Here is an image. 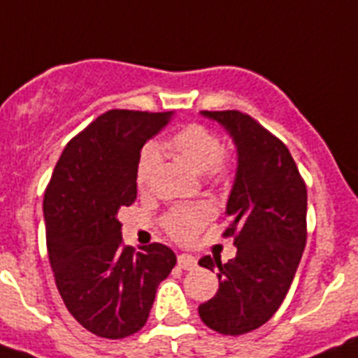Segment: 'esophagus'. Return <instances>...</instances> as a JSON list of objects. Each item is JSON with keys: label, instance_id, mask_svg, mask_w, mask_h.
Segmentation results:
<instances>
[{"label": "esophagus", "instance_id": "esophagus-1", "mask_svg": "<svg viewBox=\"0 0 358 358\" xmlns=\"http://www.w3.org/2000/svg\"><path fill=\"white\" fill-rule=\"evenodd\" d=\"M178 266L183 270H194L198 266V261L192 256H189V254H180Z\"/></svg>", "mask_w": 358, "mask_h": 358}]
</instances>
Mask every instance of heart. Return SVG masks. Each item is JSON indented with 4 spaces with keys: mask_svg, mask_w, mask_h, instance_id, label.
<instances>
[{
    "mask_svg": "<svg viewBox=\"0 0 358 358\" xmlns=\"http://www.w3.org/2000/svg\"><path fill=\"white\" fill-rule=\"evenodd\" d=\"M169 149L198 175L223 178L231 171V160L222 151L220 136L201 124L182 127L169 138ZM162 155L157 144H145L136 162V185L141 191L153 187ZM213 217L209 205H191L173 209L164 217V227L176 241H191Z\"/></svg>",
    "mask_w": 358,
    "mask_h": 358,
    "instance_id": "heart-1",
    "label": "heart"
}]
</instances>
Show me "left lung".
<instances>
[{
	"mask_svg": "<svg viewBox=\"0 0 358 358\" xmlns=\"http://www.w3.org/2000/svg\"><path fill=\"white\" fill-rule=\"evenodd\" d=\"M229 133L238 167L225 214L234 259L205 256L220 288L198 306L201 321L223 335H243L278 312L306 245V185L287 145L241 111H201Z\"/></svg>",
	"mask_w": 358,
	"mask_h": 358,
	"instance_id": "left-lung-1",
	"label": "left lung"
}]
</instances>
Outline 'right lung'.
Instances as JSON below:
<instances>
[{"mask_svg": "<svg viewBox=\"0 0 358 358\" xmlns=\"http://www.w3.org/2000/svg\"><path fill=\"white\" fill-rule=\"evenodd\" d=\"M173 111L111 110L71 138L43 201L46 248L68 312L88 331L124 338L145 324L157 288L176 265L162 243H122L119 210L136 200V162Z\"/></svg>", "mask_w": 358, "mask_h": 358, "instance_id": "obj_1", "label": "right lung"}]
</instances>
